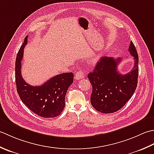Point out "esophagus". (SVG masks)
<instances>
[{
    "instance_id": "34e87169",
    "label": "esophagus",
    "mask_w": 154,
    "mask_h": 154,
    "mask_svg": "<svg viewBox=\"0 0 154 154\" xmlns=\"http://www.w3.org/2000/svg\"><path fill=\"white\" fill-rule=\"evenodd\" d=\"M84 77V73L82 71H78L75 74L74 78L75 80H80L81 78H83Z\"/></svg>"
}]
</instances>
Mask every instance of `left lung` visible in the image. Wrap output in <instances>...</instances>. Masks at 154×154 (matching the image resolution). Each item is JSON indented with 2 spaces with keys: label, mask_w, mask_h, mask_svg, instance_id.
I'll use <instances>...</instances> for the list:
<instances>
[{
  "label": "left lung",
  "mask_w": 154,
  "mask_h": 154,
  "mask_svg": "<svg viewBox=\"0 0 154 154\" xmlns=\"http://www.w3.org/2000/svg\"><path fill=\"white\" fill-rule=\"evenodd\" d=\"M129 52L134 59V66L126 74L117 70L120 58L104 56L98 62L88 78L92 86L91 104L98 112L108 114L120 109L129 100L136 89L138 78V55L132 41Z\"/></svg>",
  "instance_id": "8db88e82"
}]
</instances>
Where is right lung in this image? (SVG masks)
Here are the masks:
<instances>
[{"instance_id": "add662e5", "label": "right lung", "mask_w": 154, "mask_h": 154, "mask_svg": "<svg viewBox=\"0 0 154 154\" xmlns=\"http://www.w3.org/2000/svg\"><path fill=\"white\" fill-rule=\"evenodd\" d=\"M29 36L24 38L15 62V81L20 100L34 114L43 118L58 116L65 107V96L74 81L72 72L63 73L52 77L42 85L30 86L21 75V60Z\"/></svg>"}]
</instances>
